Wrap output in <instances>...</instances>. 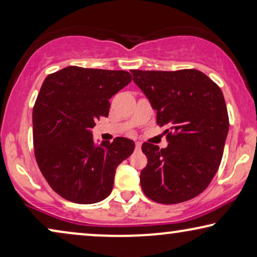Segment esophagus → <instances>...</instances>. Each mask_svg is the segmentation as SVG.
<instances>
[{
  "label": "esophagus",
  "instance_id": "1",
  "mask_svg": "<svg viewBox=\"0 0 257 257\" xmlns=\"http://www.w3.org/2000/svg\"><path fill=\"white\" fill-rule=\"evenodd\" d=\"M140 149H142V144L139 142H136V150H140Z\"/></svg>",
  "mask_w": 257,
  "mask_h": 257
}]
</instances>
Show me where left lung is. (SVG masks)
I'll return each mask as SVG.
<instances>
[{"instance_id": "8db88e82", "label": "left lung", "mask_w": 257, "mask_h": 257, "mask_svg": "<svg viewBox=\"0 0 257 257\" xmlns=\"http://www.w3.org/2000/svg\"><path fill=\"white\" fill-rule=\"evenodd\" d=\"M133 82L166 126V149L143 144L147 165L140 185L147 198L172 205L205 191L222 159L229 119L223 93L205 73L133 70Z\"/></svg>"}]
</instances>
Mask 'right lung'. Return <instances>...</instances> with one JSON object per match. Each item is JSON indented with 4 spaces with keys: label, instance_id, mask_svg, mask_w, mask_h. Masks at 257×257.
<instances>
[{
    "label": "right lung",
    "instance_id": "1",
    "mask_svg": "<svg viewBox=\"0 0 257 257\" xmlns=\"http://www.w3.org/2000/svg\"><path fill=\"white\" fill-rule=\"evenodd\" d=\"M121 70L68 66L49 75L33 111L38 167L54 191L69 201L90 205L110 195L118 165L135 142L118 137L96 144L94 121L107 117L112 96L131 82Z\"/></svg>",
    "mask_w": 257,
    "mask_h": 257
}]
</instances>
